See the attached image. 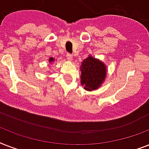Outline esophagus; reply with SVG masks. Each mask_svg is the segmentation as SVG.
<instances>
[{"mask_svg": "<svg viewBox=\"0 0 149 149\" xmlns=\"http://www.w3.org/2000/svg\"><path fill=\"white\" fill-rule=\"evenodd\" d=\"M66 58H67L68 60L72 61V55H70V54L68 53L67 55H66Z\"/></svg>", "mask_w": 149, "mask_h": 149, "instance_id": "34e87169", "label": "esophagus"}]
</instances>
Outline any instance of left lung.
Wrapping results in <instances>:
<instances>
[{"mask_svg": "<svg viewBox=\"0 0 149 149\" xmlns=\"http://www.w3.org/2000/svg\"><path fill=\"white\" fill-rule=\"evenodd\" d=\"M80 71L82 86L88 91L99 88L106 78V65L91 56L82 62Z\"/></svg>", "mask_w": 149, "mask_h": 149, "instance_id": "left-lung-1", "label": "left lung"}]
</instances>
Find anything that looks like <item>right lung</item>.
I'll return each mask as SVG.
<instances>
[{"instance_id": "add662e5", "label": "right lung", "mask_w": 149, "mask_h": 149, "mask_svg": "<svg viewBox=\"0 0 149 149\" xmlns=\"http://www.w3.org/2000/svg\"><path fill=\"white\" fill-rule=\"evenodd\" d=\"M54 61H55V58H52V57L49 58V63H52V62H54Z\"/></svg>"}]
</instances>
